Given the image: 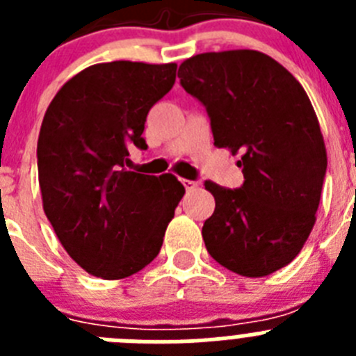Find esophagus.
Wrapping results in <instances>:
<instances>
[{"instance_id": "obj_1", "label": "esophagus", "mask_w": 356, "mask_h": 356, "mask_svg": "<svg viewBox=\"0 0 356 356\" xmlns=\"http://www.w3.org/2000/svg\"><path fill=\"white\" fill-rule=\"evenodd\" d=\"M181 184H184V187L187 188V191H194V188L197 187V181L193 180H181Z\"/></svg>"}]
</instances>
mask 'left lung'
I'll list each match as a JSON object with an SVG mask.
<instances>
[{"label":"left lung","mask_w":356,"mask_h":356,"mask_svg":"<svg viewBox=\"0 0 356 356\" xmlns=\"http://www.w3.org/2000/svg\"><path fill=\"white\" fill-rule=\"evenodd\" d=\"M178 78L205 106L213 144L242 155L241 187L205 181L216 197L201 232L207 251L237 275H271L316 222L328 160L312 103L284 65L253 49L201 53Z\"/></svg>","instance_id":"left-lung-1"}]
</instances>
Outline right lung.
Masks as SVG:
<instances>
[{"mask_svg":"<svg viewBox=\"0 0 356 356\" xmlns=\"http://www.w3.org/2000/svg\"><path fill=\"white\" fill-rule=\"evenodd\" d=\"M175 80L176 64H96L46 110L37 143L44 212L69 257L97 278H127L153 262L185 194L176 176L127 169L130 149H147V112Z\"/></svg>","mask_w":356,"mask_h":356,"instance_id":"right-lung-1","label":"right lung"}]
</instances>
